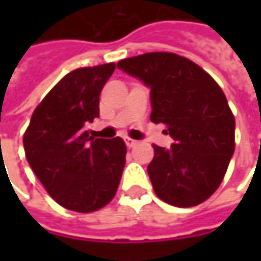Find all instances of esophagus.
<instances>
[{
	"label": "esophagus",
	"instance_id": "esophagus-1",
	"mask_svg": "<svg viewBox=\"0 0 261 261\" xmlns=\"http://www.w3.org/2000/svg\"><path fill=\"white\" fill-rule=\"evenodd\" d=\"M125 144L127 148H134L135 145H138V141H135V139H130V138H125Z\"/></svg>",
	"mask_w": 261,
	"mask_h": 261
}]
</instances>
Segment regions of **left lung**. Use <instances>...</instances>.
<instances>
[{"mask_svg":"<svg viewBox=\"0 0 261 261\" xmlns=\"http://www.w3.org/2000/svg\"><path fill=\"white\" fill-rule=\"evenodd\" d=\"M117 68L151 90V120L167 126L171 148L154 145L148 174L156 196L190 207L219 187L236 149V119L215 80L187 58L151 52Z\"/></svg>","mask_w":261,"mask_h":261,"instance_id":"8db88e82","label":"left lung"}]
</instances>
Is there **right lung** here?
Instances as JSON below:
<instances>
[{"label":"right lung","instance_id":"obj_1","mask_svg":"<svg viewBox=\"0 0 261 261\" xmlns=\"http://www.w3.org/2000/svg\"><path fill=\"white\" fill-rule=\"evenodd\" d=\"M115 64L66 74L36 107L23 138L25 158L52 199L69 211L94 212L116 195L126 161L120 138L90 136L100 93Z\"/></svg>","mask_w":261,"mask_h":261}]
</instances>
